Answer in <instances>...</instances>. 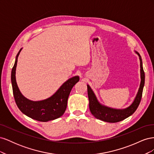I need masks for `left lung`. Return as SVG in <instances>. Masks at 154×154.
Here are the masks:
<instances>
[{
    "mask_svg": "<svg viewBox=\"0 0 154 154\" xmlns=\"http://www.w3.org/2000/svg\"><path fill=\"white\" fill-rule=\"evenodd\" d=\"M139 56L140 60V72H141V83L137 95L135 97L132 103L129 106L123 109H117L110 108L101 104L97 100L95 94L92 90L91 87L87 85V92L88 100H89V109L92 114L97 119L108 123H117L132 115L140 103L141 100L144 85V72L143 68V62L140 54L137 51H135Z\"/></svg>",
    "mask_w": 154,
    "mask_h": 154,
    "instance_id": "left-lung-1",
    "label": "left lung"
}]
</instances>
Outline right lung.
<instances>
[{
  "label": "right lung",
  "mask_w": 154,
  "mask_h": 154,
  "mask_svg": "<svg viewBox=\"0 0 154 154\" xmlns=\"http://www.w3.org/2000/svg\"><path fill=\"white\" fill-rule=\"evenodd\" d=\"M22 49V48L17 55L11 76L14 98L18 109L28 117L42 122H47L61 117L66 110L67 100L72 88L79 81L80 78L75 76L69 78L53 95L47 99L40 101L27 99L22 94L18 88L15 76L18 57Z\"/></svg>",
  "instance_id": "right-lung-1"
}]
</instances>
